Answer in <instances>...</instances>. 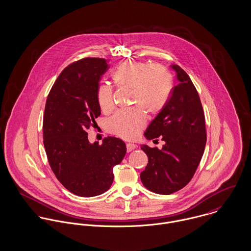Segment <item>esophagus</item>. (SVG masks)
I'll return each mask as SVG.
<instances>
[{
	"instance_id": "obj_1",
	"label": "esophagus",
	"mask_w": 251,
	"mask_h": 251,
	"mask_svg": "<svg viewBox=\"0 0 251 251\" xmlns=\"http://www.w3.org/2000/svg\"><path fill=\"white\" fill-rule=\"evenodd\" d=\"M135 148H136V145H135V144H126V151H127L128 152H129V151H133Z\"/></svg>"
}]
</instances>
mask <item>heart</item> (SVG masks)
Segmentation results:
<instances>
[{"instance_id": "heart-1", "label": "heart", "mask_w": 251, "mask_h": 251, "mask_svg": "<svg viewBox=\"0 0 251 251\" xmlns=\"http://www.w3.org/2000/svg\"><path fill=\"white\" fill-rule=\"evenodd\" d=\"M112 80L117 88L129 90V103L140 108L116 112L106 121V128L119 137L133 139L146 126L147 115L144 111L156 115L165 106L172 89L171 75L159 64L126 60L114 70ZM97 100L100 110L109 113L114 107L112 88L100 86Z\"/></svg>"}]
</instances>
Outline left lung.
I'll return each mask as SVG.
<instances>
[{"label": "left lung", "instance_id": "1", "mask_svg": "<svg viewBox=\"0 0 251 251\" xmlns=\"http://www.w3.org/2000/svg\"><path fill=\"white\" fill-rule=\"evenodd\" d=\"M172 69L177 72L179 84L145 132L147 139L160 136L165 144L161 150L147 145L141 147L149 158L140 174L144 186L164 195L178 191L191 180L207 141L205 115L198 92L186 72L177 65Z\"/></svg>", "mask_w": 251, "mask_h": 251}]
</instances>
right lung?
<instances>
[{"label":"right lung","instance_id":"right-lung-1","mask_svg":"<svg viewBox=\"0 0 251 251\" xmlns=\"http://www.w3.org/2000/svg\"><path fill=\"white\" fill-rule=\"evenodd\" d=\"M106 60L84 58L68 66L52 86L43 115V144L58 180L81 197L100 195L110 188L113 168L121 163L126 144L108 136L91 144L87 130L100 115L97 91Z\"/></svg>","mask_w":251,"mask_h":251}]
</instances>
